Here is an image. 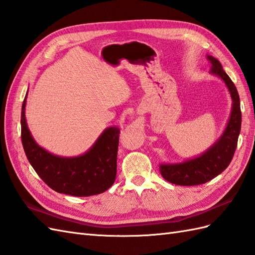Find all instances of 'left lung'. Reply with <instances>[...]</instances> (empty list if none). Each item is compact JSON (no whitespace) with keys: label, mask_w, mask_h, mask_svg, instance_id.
<instances>
[{"label":"left lung","mask_w":255,"mask_h":255,"mask_svg":"<svg viewBox=\"0 0 255 255\" xmlns=\"http://www.w3.org/2000/svg\"><path fill=\"white\" fill-rule=\"evenodd\" d=\"M212 65L210 73L219 77L225 83L232 97V111L222 135L206 151L194 158L176 163H160V173L165 181L181 186L204 184L224 171L231 163L237 147L241 128L240 99L233 81L223 70L221 63L213 56L208 55Z\"/></svg>","instance_id":"left-lung-1"}]
</instances>
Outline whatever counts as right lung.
Segmentation results:
<instances>
[{"label":"right lung","mask_w":255,"mask_h":255,"mask_svg":"<svg viewBox=\"0 0 255 255\" xmlns=\"http://www.w3.org/2000/svg\"><path fill=\"white\" fill-rule=\"evenodd\" d=\"M27 94L21 108V141L30 164L43 182L59 194L74 197L98 195L110 188L117 175L120 128L104 129L89 150L80 156H56L41 147L31 135L24 115Z\"/></svg>","instance_id":"add662e5"}]
</instances>
